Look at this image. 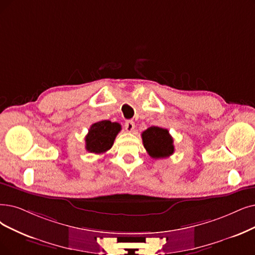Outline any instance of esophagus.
I'll use <instances>...</instances> for the list:
<instances>
[{
	"instance_id": "1",
	"label": "esophagus",
	"mask_w": 255,
	"mask_h": 255,
	"mask_svg": "<svg viewBox=\"0 0 255 255\" xmlns=\"http://www.w3.org/2000/svg\"><path fill=\"white\" fill-rule=\"evenodd\" d=\"M125 128L127 129V131H133L135 128V122L133 120H127L126 124H125Z\"/></svg>"
}]
</instances>
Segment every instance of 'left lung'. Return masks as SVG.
<instances>
[{
	"label": "left lung",
	"mask_w": 255,
	"mask_h": 255,
	"mask_svg": "<svg viewBox=\"0 0 255 255\" xmlns=\"http://www.w3.org/2000/svg\"><path fill=\"white\" fill-rule=\"evenodd\" d=\"M143 145L154 159H163L174 154V139L166 128L150 127L142 133Z\"/></svg>",
	"instance_id": "left-lung-1"
}]
</instances>
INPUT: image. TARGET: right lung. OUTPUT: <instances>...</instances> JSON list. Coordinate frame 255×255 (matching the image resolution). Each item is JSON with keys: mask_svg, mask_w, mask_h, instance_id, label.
I'll return each mask as SVG.
<instances>
[{"mask_svg": "<svg viewBox=\"0 0 255 255\" xmlns=\"http://www.w3.org/2000/svg\"><path fill=\"white\" fill-rule=\"evenodd\" d=\"M121 126L110 120L98 121L92 125L86 136V149L94 154H104L114 144Z\"/></svg>", "mask_w": 255, "mask_h": 255, "instance_id": "obj_1", "label": "right lung"}]
</instances>
